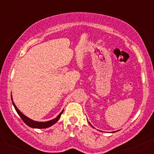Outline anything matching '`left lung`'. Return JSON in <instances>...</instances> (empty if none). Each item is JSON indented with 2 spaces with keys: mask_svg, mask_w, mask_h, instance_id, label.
Segmentation results:
<instances>
[{
  "mask_svg": "<svg viewBox=\"0 0 154 154\" xmlns=\"http://www.w3.org/2000/svg\"><path fill=\"white\" fill-rule=\"evenodd\" d=\"M89 124H90V123H89Z\"/></svg>",
  "mask_w": 154,
  "mask_h": 154,
  "instance_id": "left-lung-1",
  "label": "left lung"
}]
</instances>
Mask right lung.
I'll list each match as a JSON object with an SVG mask.
<instances>
[{
	"mask_svg": "<svg viewBox=\"0 0 154 154\" xmlns=\"http://www.w3.org/2000/svg\"><path fill=\"white\" fill-rule=\"evenodd\" d=\"M11 101H12V104H13V105H14L15 109H16L17 112L18 113V115H19V116H20V118H22V120L24 121V123H25V124L28 125V126H30V127L36 128V129H45V128L50 127V126H51L52 125L55 124V123L58 121L59 118H60V116H61V114L63 112V110L60 113V114L58 115V116H57L56 118L51 120V121H46V122H37V121H33V120L30 119L29 118L26 117V116H24L23 113L20 112L19 109H18V108L17 107L16 105L14 104V102H13L12 97H11Z\"/></svg>",
	"mask_w": 154,
	"mask_h": 154,
	"instance_id": "obj_1",
	"label": "right lung"
}]
</instances>
